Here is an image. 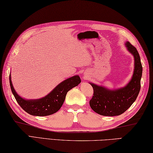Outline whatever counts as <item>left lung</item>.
Here are the masks:
<instances>
[{
    "mask_svg": "<svg viewBox=\"0 0 153 153\" xmlns=\"http://www.w3.org/2000/svg\"><path fill=\"white\" fill-rule=\"evenodd\" d=\"M125 45L134 59V72L128 84L123 88L109 90L104 86L90 83L94 90V96L90 100V105L98 114L105 116L122 114L131 106L139 94L143 73L140 55L137 49L128 41Z\"/></svg>",
    "mask_w": 153,
    "mask_h": 153,
    "instance_id": "1",
    "label": "left lung"
}]
</instances>
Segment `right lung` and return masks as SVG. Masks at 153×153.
Listing matches in <instances>:
<instances>
[{"label":"right lung","instance_id":"obj_1","mask_svg":"<svg viewBox=\"0 0 153 153\" xmlns=\"http://www.w3.org/2000/svg\"><path fill=\"white\" fill-rule=\"evenodd\" d=\"M9 76L11 91L20 106L30 115L45 116L57 112L64 102L68 91L81 83L79 76H74L58 84L51 92L43 98L36 100H26L18 95L14 89Z\"/></svg>","mask_w":153,"mask_h":153}]
</instances>
